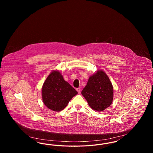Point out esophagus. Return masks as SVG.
Returning <instances> with one entry per match:
<instances>
[{"label": "esophagus", "instance_id": "1", "mask_svg": "<svg viewBox=\"0 0 153 153\" xmlns=\"http://www.w3.org/2000/svg\"><path fill=\"white\" fill-rule=\"evenodd\" d=\"M76 91L78 92V93H79V94H80V92H81V89H80V88H77V89H76Z\"/></svg>", "mask_w": 153, "mask_h": 153}]
</instances>
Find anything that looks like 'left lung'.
I'll return each mask as SVG.
<instances>
[{"instance_id": "obj_1", "label": "left lung", "mask_w": 153, "mask_h": 153, "mask_svg": "<svg viewBox=\"0 0 153 153\" xmlns=\"http://www.w3.org/2000/svg\"><path fill=\"white\" fill-rule=\"evenodd\" d=\"M113 93L112 85L108 76L102 71L91 76L87 85L81 91L89 105L99 112L106 109L111 104Z\"/></svg>"}]
</instances>
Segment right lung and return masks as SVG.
<instances>
[{"instance_id": "obj_1", "label": "right lung", "mask_w": 153, "mask_h": 153, "mask_svg": "<svg viewBox=\"0 0 153 153\" xmlns=\"http://www.w3.org/2000/svg\"><path fill=\"white\" fill-rule=\"evenodd\" d=\"M77 92L64 80L58 71L51 72L47 77L42 89V100L45 105L54 111L64 109Z\"/></svg>"}]
</instances>
